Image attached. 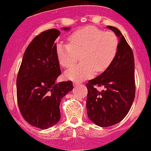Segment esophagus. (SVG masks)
Here are the masks:
<instances>
[{"mask_svg":"<svg viewBox=\"0 0 151 151\" xmlns=\"http://www.w3.org/2000/svg\"><path fill=\"white\" fill-rule=\"evenodd\" d=\"M79 84H80V83H79V82H77V81H74L73 82V86H78V85H79Z\"/></svg>","mask_w":151,"mask_h":151,"instance_id":"1","label":"esophagus"}]
</instances>
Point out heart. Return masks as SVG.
<instances>
[{"mask_svg":"<svg viewBox=\"0 0 151 151\" xmlns=\"http://www.w3.org/2000/svg\"><path fill=\"white\" fill-rule=\"evenodd\" d=\"M68 43L59 42L56 53L59 64L70 68L78 59L81 62L65 72L70 80L81 81L89 78L95 72L101 73L112 63L118 49V39L110 31L89 26L73 33Z\"/></svg>","mask_w":151,"mask_h":151,"instance_id":"b5f03b06","label":"heart"}]
</instances>
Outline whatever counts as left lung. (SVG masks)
<instances>
[{
  "mask_svg": "<svg viewBox=\"0 0 151 151\" xmlns=\"http://www.w3.org/2000/svg\"><path fill=\"white\" fill-rule=\"evenodd\" d=\"M107 28L118 37L117 55L110 66L86 83V111L97 126L109 127L120 123L127 115L135 97L134 59L129 45L118 28ZM95 86L104 89L98 91Z\"/></svg>",
  "mask_w": 151,
  "mask_h": 151,
  "instance_id": "obj_1",
  "label": "left lung"
}]
</instances>
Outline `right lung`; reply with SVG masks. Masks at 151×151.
Returning <instances> with one entry per match:
<instances>
[{
    "label": "right lung",
    "mask_w": 151,
    "mask_h": 151,
    "mask_svg": "<svg viewBox=\"0 0 151 151\" xmlns=\"http://www.w3.org/2000/svg\"><path fill=\"white\" fill-rule=\"evenodd\" d=\"M59 35L60 31L53 28L37 36L25 50L17 78L20 112L30 125L42 129L59 121L61 101L73 89L70 81L56 82L62 73L55 42Z\"/></svg>",
    "instance_id": "1"
}]
</instances>
